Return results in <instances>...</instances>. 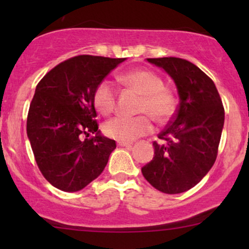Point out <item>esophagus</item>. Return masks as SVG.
I'll list each match as a JSON object with an SVG mask.
<instances>
[{
  "label": "esophagus",
  "instance_id": "esophagus-1",
  "mask_svg": "<svg viewBox=\"0 0 249 249\" xmlns=\"http://www.w3.org/2000/svg\"><path fill=\"white\" fill-rule=\"evenodd\" d=\"M131 145H132V142H118V146L127 147V146H131Z\"/></svg>",
  "mask_w": 249,
  "mask_h": 249
}]
</instances>
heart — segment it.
<instances>
[{
    "label": "heart",
    "instance_id": "heart-1",
    "mask_svg": "<svg viewBox=\"0 0 249 249\" xmlns=\"http://www.w3.org/2000/svg\"><path fill=\"white\" fill-rule=\"evenodd\" d=\"M125 87L141 95L136 117L118 116L104 124V132L110 138L131 142L146 136L153 130L151 118L158 124H166L177 110V96L172 89L166 87L164 79L152 70L137 68L123 72L118 77ZM92 102L96 110L107 116L116 107L117 92L110 83L104 81L93 91ZM151 118L150 119L149 117Z\"/></svg>",
    "mask_w": 249,
    "mask_h": 249
}]
</instances>
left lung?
<instances>
[{
  "label": "left lung",
  "mask_w": 249,
  "mask_h": 249,
  "mask_svg": "<svg viewBox=\"0 0 249 249\" xmlns=\"http://www.w3.org/2000/svg\"><path fill=\"white\" fill-rule=\"evenodd\" d=\"M176 83L180 103L166 127L153 142L154 157L142 167L156 190L178 194L196 186L212 168L225 122L215 84L193 63L178 57L147 58Z\"/></svg>",
  "instance_id": "8db88e82"
}]
</instances>
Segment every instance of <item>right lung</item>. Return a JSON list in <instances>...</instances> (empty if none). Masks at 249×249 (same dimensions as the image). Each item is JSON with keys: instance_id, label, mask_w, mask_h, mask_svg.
I'll list each match as a JSON object with an SVG mask.
<instances>
[{"instance_id": "1", "label": "right lung", "mask_w": 249, "mask_h": 249, "mask_svg": "<svg viewBox=\"0 0 249 249\" xmlns=\"http://www.w3.org/2000/svg\"><path fill=\"white\" fill-rule=\"evenodd\" d=\"M125 58L78 55L37 84L27 133L39 171L53 186L77 192L104 171L116 142L99 134L93 91ZM96 133L92 139L84 136Z\"/></svg>"}]
</instances>
